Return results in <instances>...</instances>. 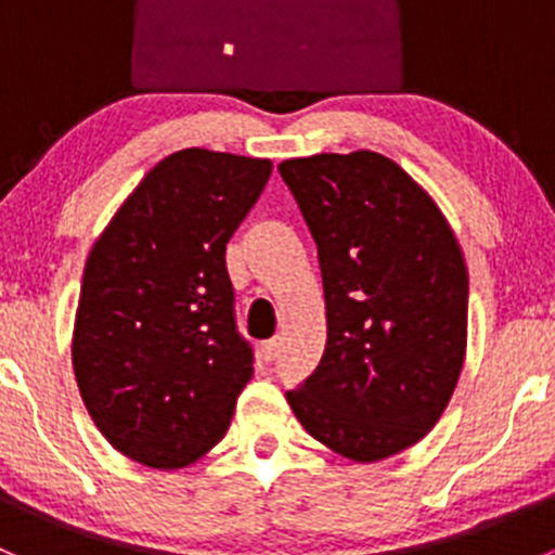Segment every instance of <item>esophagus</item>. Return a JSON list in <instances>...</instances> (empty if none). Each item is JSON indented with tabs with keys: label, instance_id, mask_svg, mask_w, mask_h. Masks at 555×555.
<instances>
[{
	"label": "esophagus",
	"instance_id": "esophagus-1",
	"mask_svg": "<svg viewBox=\"0 0 555 555\" xmlns=\"http://www.w3.org/2000/svg\"><path fill=\"white\" fill-rule=\"evenodd\" d=\"M279 349H282V338H279V335H276V338H271V340H262V346H260L262 360H266V362L276 360Z\"/></svg>",
	"mask_w": 555,
	"mask_h": 555
}]
</instances>
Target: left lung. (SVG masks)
Returning a JSON list of instances; mask_svg holds the SVG:
<instances>
[{
    "instance_id": "8db88e82",
    "label": "left lung",
    "mask_w": 555,
    "mask_h": 555,
    "mask_svg": "<svg viewBox=\"0 0 555 555\" xmlns=\"http://www.w3.org/2000/svg\"><path fill=\"white\" fill-rule=\"evenodd\" d=\"M322 268L327 346L287 402L351 462L411 449L438 424L467 351V266L427 190L371 150L279 164Z\"/></svg>"
}]
</instances>
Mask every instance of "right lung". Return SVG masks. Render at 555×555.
Here are the masks:
<instances>
[{"instance_id":"right-lung-1","label":"right lung","mask_w":555,"mask_h":555,"mask_svg":"<svg viewBox=\"0 0 555 555\" xmlns=\"http://www.w3.org/2000/svg\"><path fill=\"white\" fill-rule=\"evenodd\" d=\"M271 160L179 150L144 173L88 255L72 365L106 443L153 469L215 449L251 378L225 244Z\"/></svg>"}]
</instances>
